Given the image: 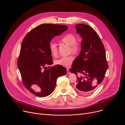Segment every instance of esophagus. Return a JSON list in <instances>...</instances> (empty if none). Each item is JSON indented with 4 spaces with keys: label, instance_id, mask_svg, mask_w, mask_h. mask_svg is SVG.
Segmentation results:
<instances>
[{
    "label": "esophagus",
    "instance_id": "obj_1",
    "mask_svg": "<svg viewBox=\"0 0 125 125\" xmlns=\"http://www.w3.org/2000/svg\"><path fill=\"white\" fill-rule=\"evenodd\" d=\"M67 74H70V73H71L70 71H69V70L68 69H67Z\"/></svg>",
    "mask_w": 125,
    "mask_h": 125
}]
</instances>
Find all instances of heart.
I'll return each instance as SVG.
<instances>
[{
  "label": "heart",
  "mask_w": 125,
  "mask_h": 125,
  "mask_svg": "<svg viewBox=\"0 0 125 125\" xmlns=\"http://www.w3.org/2000/svg\"><path fill=\"white\" fill-rule=\"evenodd\" d=\"M61 42L68 45L70 46L71 51L74 54H76L80 50V45L77 42L76 36L73 34H68L64 35L61 39ZM50 52L52 56L56 57L58 55V50L56 43L54 42H51L49 45ZM74 60V57L73 56H69L67 57H63L56 60L55 63L56 65H61L62 66L68 67L73 63Z\"/></svg>",
  "instance_id": "heart-1"
}]
</instances>
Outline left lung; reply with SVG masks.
<instances>
[{
	"instance_id": "8db88e82",
	"label": "left lung",
	"mask_w": 125,
	"mask_h": 125,
	"mask_svg": "<svg viewBox=\"0 0 125 125\" xmlns=\"http://www.w3.org/2000/svg\"><path fill=\"white\" fill-rule=\"evenodd\" d=\"M76 32L82 37L81 51L72 65L71 73L77 76L76 89L83 94L94 92L102 82L108 68L103 44L97 32L84 24L75 25Z\"/></svg>"
}]
</instances>
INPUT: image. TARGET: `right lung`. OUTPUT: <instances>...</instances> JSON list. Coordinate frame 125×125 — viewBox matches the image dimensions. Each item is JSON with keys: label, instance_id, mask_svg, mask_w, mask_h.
Instances as JSON below:
<instances>
[{"label": "right lung", "instance_id": "1", "mask_svg": "<svg viewBox=\"0 0 125 125\" xmlns=\"http://www.w3.org/2000/svg\"><path fill=\"white\" fill-rule=\"evenodd\" d=\"M67 29L66 25L43 24L31 30L24 38L18 67L23 84L33 94L41 97L49 96L55 90L57 78L66 74V69L61 65L44 70L42 68L52 64L50 42Z\"/></svg>", "mask_w": 125, "mask_h": 125}]
</instances>
